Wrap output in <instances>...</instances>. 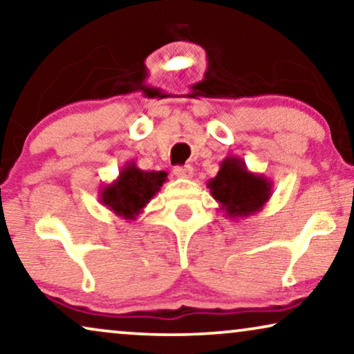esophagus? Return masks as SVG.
I'll list each match as a JSON object with an SVG mask.
<instances>
[{
  "mask_svg": "<svg viewBox=\"0 0 354 354\" xmlns=\"http://www.w3.org/2000/svg\"><path fill=\"white\" fill-rule=\"evenodd\" d=\"M174 174L180 178H192L193 169H192V166H177V167H174Z\"/></svg>",
  "mask_w": 354,
  "mask_h": 354,
  "instance_id": "1",
  "label": "esophagus"
}]
</instances>
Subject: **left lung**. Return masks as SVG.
Returning <instances> with one entry per match:
<instances>
[{"instance_id": "left-lung-1", "label": "left lung", "mask_w": 354, "mask_h": 354, "mask_svg": "<svg viewBox=\"0 0 354 354\" xmlns=\"http://www.w3.org/2000/svg\"><path fill=\"white\" fill-rule=\"evenodd\" d=\"M211 196L219 203L225 217H250L263 209L272 195V182L263 174L250 172L241 158L227 156L219 172L207 182Z\"/></svg>"}]
</instances>
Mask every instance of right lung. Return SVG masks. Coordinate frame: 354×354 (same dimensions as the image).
Wrapping results in <instances>:
<instances>
[{"label":"right lung","mask_w":354,"mask_h":354,"mask_svg":"<svg viewBox=\"0 0 354 354\" xmlns=\"http://www.w3.org/2000/svg\"><path fill=\"white\" fill-rule=\"evenodd\" d=\"M167 180L164 171H142L135 161L125 162L119 177L100 192L101 205L124 219H135Z\"/></svg>","instance_id":"add662e5"}]
</instances>
